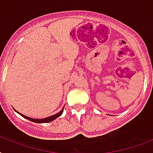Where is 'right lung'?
<instances>
[{
	"label": "right lung",
	"mask_w": 153,
	"mask_h": 153,
	"mask_svg": "<svg viewBox=\"0 0 153 153\" xmlns=\"http://www.w3.org/2000/svg\"><path fill=\"white\" fill-rule=\"evenodd\" d=\"M63 109H64V108H62V110L59 112V113H57V114H54V115H52V116H50V117H45V118H44V119H33V118H31V117H27V116H25L24 114H20V113L16 111L15 109H14V110H15L16 113H18V114H20V115H21L22 117H24L25 118L27 119V120H29V121H33V122H36V123H48V122H51V121H54V120H55V119L57 118V117H59V116H61V115H62V112H63Z\"/></svg>",
	"instance_id": "right-lung-1"
}]
</instances>
